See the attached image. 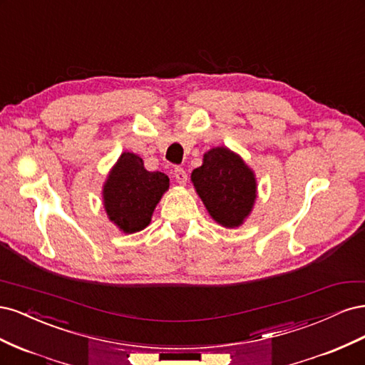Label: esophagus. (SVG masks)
Returning <instances> with one entry per match:
<instances>
[{
	"mask_svg": "<svg viewBox=\"0 0 365 365\" xmlns=\"http://www.w3.org/2000/svg\"><path fill=\"white\" fill-rule=\"evenodd\" d=\"M173 176H175L176 182L181 184V185H184L187 182V173H185V170L182 168H176L173 170Z\"/></svg>",
	"mask_w": 365,
	"mask_h": 365,
	"instance_id": "34e87169",
	"label": "esophagus"
}]
</instances>
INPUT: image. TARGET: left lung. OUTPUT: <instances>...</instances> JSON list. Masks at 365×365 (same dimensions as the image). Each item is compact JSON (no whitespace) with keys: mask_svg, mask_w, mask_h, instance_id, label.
<instances>
[{"mask_svg":"<svg viewBox=\"0 0 365 365\" xmlns=\"http://www.w3.org/2000/svg\"><path fill=\"white\" fill-rule=\"evenodd\" d=\"M192 181L210 216L227 228L239 227L256 201L252 170L227 148H215L204 155Z\"/></svg>","mask_w":365,"mask_h":365,"instance_id":"obj_1","label":"left lung"}]
</instances>
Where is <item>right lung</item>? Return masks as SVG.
<instances>
[{"label":"right lung","instance_id":"add662e5","mask_svg":"<svg viewBox=\"0 0 365 365\" xmlns=\"http://www.w3.org/2000/svg\"><path fill=\"white\" fill-rule=\"evenodd\" d=\"M169 189L168 175L148 172L135 153H121L103 187L109 219L125 233H137L150 222L153 210Z\"/></svg>","mask_w":365,"mask_h":365}]
</instances>
